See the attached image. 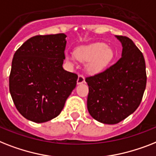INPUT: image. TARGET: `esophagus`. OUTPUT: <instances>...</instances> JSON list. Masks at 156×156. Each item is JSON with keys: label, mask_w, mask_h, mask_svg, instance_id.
I'll use <instances>...</instances> for the list:
<instances>
[{"label": "esophagus", "mask_w": 156, "mask_h": 156, "mask_svg": "<svg viewBox=\"0 0 156 156\" xmlns=\"http://www.w3.org/2000/svg\"><path fill=\"white\" fill-rule=\"evenodd\" d=\"M85 82V77L82 74H79L78 75V80H77V83L78 84H81V83H83Z\"/></svg>", "instance_id": "34e87169"}]
</instances>
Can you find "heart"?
<instances>
[{
  "label": "heart",
  "instance_id": "b5f03b06",
  "mask_svg": "<svg viewBox=\"0 0 156 156\" xmlns=\"http://www.w3.org/2000/svg\"><path fill=\"white\" fill-rule=\"evenodd\" d=\"M74 56L80 62H87L86 69L90 74H96L104 69L114 59V52L111 48L102 43H93L76 49ZM67 62L73 64L74 57L66 54Z\"/></svg>",
  "mask_w": 156,
  "mask_h": 156
}]
</instances>
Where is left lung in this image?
Returning a JSON list of instances; mask_svg holds the SVG:
<instances>
[{
  "mask_svg": "<svg viewBox=\"0 0 156 156\" xmlns=\"http://www.w3.org/2000/svg\"><path fill=\"white\" fill-rule=\"evenodd\" d=\"M116 37L122 45L121 58L104 71L86 78L88 111L94 119L106 124L119 123L135 112L147 84L143 53L127 37Z\"/></svg>",
  "mask_w": 156,
  "mask_h": 156,
  "instance_id": "1",
  "label": "left lung"
}]
</instances>
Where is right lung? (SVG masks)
I'll list each match as a JSON object with an SVG mask.
<instances>
[{
	"label": "right lung",
	"mask_w": 156,
	"mask_h": 156,
	"mask_svg": "<svg viewBox=\"0 0 156 156\" xmlns=\"http://www.w3.org/2000/svg\"><path fill=\"white\" fill-rule=\"evenodd\" d=\"M66 35H37L15 52L9 91L17 111L34 122H45L62 111L78 74L62 68Z\"/></svg>",
	"instance_id": "add662e5"
}]
</instances>
